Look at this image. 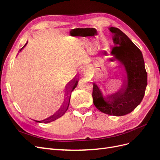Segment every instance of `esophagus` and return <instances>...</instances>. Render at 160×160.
Wrapping results in <instances>:
<instances>
[{
    "instance_id": "obj_1",
    "label": "esophagus",
    "mask_w": 160,
    "mask_h": 160,
    "mask_svg": "<svg viewBox=\"0 0 160 160\" xmlns=\"http://www.w3.org/2000/svg\"><path fill=\"white\" fill-rule=\"evenodd\" d=\"M87 73H88V71H85V74H87Z\"/></svg>"
}]
</instances>
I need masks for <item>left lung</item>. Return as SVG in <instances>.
I'll use <instances>...</instances> for the list:
<instances>
[{"label":"left lung","mask_w":160,"mask_h":160,"mask_svg":"<svg viewBox=\"0 0 160 160\" xmlns=\"http://www.w3.org/2000/svg\"><path fill=\"white\" fill-rule=\"evenodd\" d=\"M114 47L110 51L111 61H118L123 67L125 79L120 88L113 89V81L103 86L93 83V99L95 107L104 113L123 116L141 103L146 91L148 75L142 51L124 32L109 28Z\"/></svg>","instance_id":"obj_1"}]
</instances>
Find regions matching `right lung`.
Here are the masks:
<instances>
[{"label": "right lung", "instance_id": "obj_1", "mask_svg": "<svg viewBox=\"0 0 160 160\" xmlns=\"http://www.w3.org/2000/svg\"><path fill=\"white\" fill-rule=\"evenodd\" d=\"M28 43V42H26V44L23 46V47L22 48V49L19 51V52H21L23 49L24 47H25L27 44ZM77 84H78V80H74L73 81L71 82V83H69V84L67 85L66 87V88L67 89V96H66V101L65 102V104L64 105L62 106V107H61V108L60 109V110H59L57 111V112H56L54 115H52L51 116H50V117H49L48 118H46L45 119H43L42 121H37V120H35V122H44L45 123H50L51 122H54V121H55L56 119H59V118H61V116L63 115L66 111L68 109V108L69 106V103H70V98H71V92L73 91L76 87L77 86Z\"/></svg>", "mask_w": 160, "mask_h": 160}]
</instances>
